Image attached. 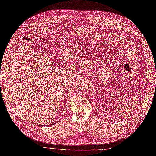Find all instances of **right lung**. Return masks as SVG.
<instances>
[{
	"label": "right lung",
	"instance_id": "1",
	"mask_svg": "<svg viewBox=\"0 0 156 156\" xmlns=\"http://www.w3.org/2000/svg\"><path fill=\"white\" fill-rule=\"evenodd\" d=\"M44 126H47V125H44Z\"/></svg>",
	"mask_w": 156,
	"mask_h": 156
}]
</instances>
